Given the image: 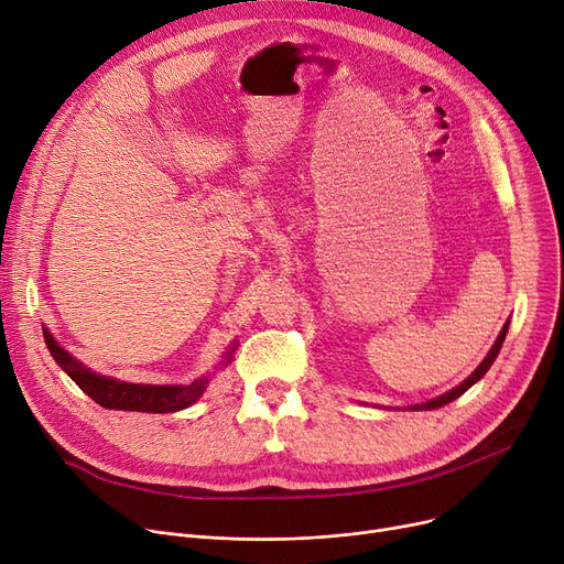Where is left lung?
Instances as JSON below:
<instances>
[{"instance_id":"obj_1","label":"left lung","mask_w":564,"mask_h":564,"mask_svg":"<svg viewBox=\"0 0 564 564\" xmlns=\"http://www.w3.org/2000/svg\"><path fill=\"white\" fill-rule=\"evenodd\" d=\"M508 327H510V322H506V327L500 329V334H498V338H496V343H494V347L489 349V354L485 357V361L476 368V372H473L468 379H464L457 389H453L451 393H446V395H441V398H434V400H430V402H425V404H416V406H411V409H438V406H443V404H448V402H453V400H457L459 395H464L473 383H476L478 379H482L485 377V372L491 368V364L496 361V357H498V351H500V347H502V340H506V336H508Z\"/></svg>"}]
</instances>
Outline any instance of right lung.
<instances>
[{"label":"right lung","mask_w":564,"mask_h":564,"mask_svg":"<svg viewBox=\"0 0 564 564\" xmlns=\"http://www.w3.org/2000/svg\"><path fill=\"white\" fill-rule=\"evenodd\" d=\"M47 349L54 357V361L66 370V375L77 383V387L96 400L105 409H118V411H145V413H171L181 411L189 404H194L200 393L207 387V379H196L187 387H151V383H128V381H116L111 377L96 375L88 368H84L77 359L58 345L47 329H43ZM230 351L226 354V364H230Z\"/></svg>","instance_id":"1"}]
</instances>
